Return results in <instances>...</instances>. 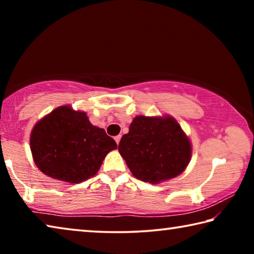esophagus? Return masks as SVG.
Here are the masks:
<instances>
[{
  "label": "esophagus",
  "instance_id": "obj_1",
  "mask_svg": "<svg viewBox=\"0 0 254 254\" xmlns=\"http://www.w3.org/2000/svg\"><path fill=\"white\" fill-rule=\"evenodd\" d=\"M114 139H115V141H117V143L119 144L120 143V140H121V135H117V136L114 137Z\"/></svg>",
  "mask_w": 254,
  "mask_h": 254
}]
</instances>
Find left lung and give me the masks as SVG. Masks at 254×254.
Returning <instances> with one entry per match:
<instances>
[{"instance_id":"1","label":"left lung","mask_w":254,"mask_h":254,"mask_svg":"<svg viewBox=\"0 0 254 254\" xmlns=\"http://www.w3.org/2000/svg\"><path fill=\"white\" fill-rule=\"evenodd\" d=\"M119 151L134 177L158 184L182 174L190 160V142L173 118L133 120Z\"/></svg>"}]
</instances>
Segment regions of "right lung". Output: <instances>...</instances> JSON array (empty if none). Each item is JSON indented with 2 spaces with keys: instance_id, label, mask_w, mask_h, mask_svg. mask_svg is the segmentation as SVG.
I'll return each instance as SVG.
<instances>
[{
  "instance_id": "right-lung-1",
  "label": "right lung",
  "mask_w": 254,
  "mask_h": 254,
  "mask_svg": "<svg viewBox=\"0 0 254 254\" xmlns=\"http://www.w3.org/2000/svg\"><path fill=\"white\" fill-rule=\"evenodd\" d=\"M30 147L45 175L77 184L93 177L118 144L104 128L94 127L84 112L60 106L36 124Z\"/></svg>"
}]
</instances>
